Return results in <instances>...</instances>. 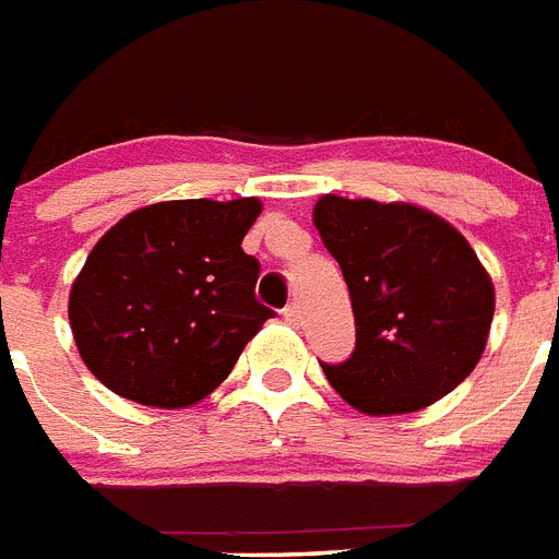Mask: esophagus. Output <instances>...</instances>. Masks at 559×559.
I'll return each instance as SVG.
<instances>
[{
    "mask_svg": "<svg viewBox=\"0 0 559 559\" xmlns=\"http://www.w3.org/2000/svg\"><path fill=\"white\" fill-rule=\"evenodd\" d=\"M283 317H285V323H288V325H300V306H297V302L285 306Z\"/></svg>",
    "mask_w": 559,
    "mask_h": 559,
    "instance_id": "34e87169",
    "label": "esophagus"
}]
</instances>
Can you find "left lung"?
Instances as JSON below:
<instances>
[{
  "label": "left lung",
  "mask_w": 559,
  "mask_h": 559,
  "mask_svg": "<svg viewBox=\"0 0 559 559\" xmlns=\"http://www.w3.org/2000/svg\"><path fill=\"white\" fill-rule=\"evenodd\" d=\"M314 227L349 285L357 346L325 366L337 395L366 415L418 413L453 392L488 346L497 292L448 218L409 202L314 204Z\"/></svg>",
  "instance_id": "left-lung-1"
}]
</instances>
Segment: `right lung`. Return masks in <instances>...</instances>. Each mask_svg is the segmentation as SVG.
Here are the masks:
<instances>
[{"label":"right lung","mask_w":559,"mask_h":559,"mask_svg":"<svg viewBox=\"0 0 559 559\" xmlns=\"http://www.w3.org/2000/svg\"><path fill=\"white\" fill-rule=\"evenodd\" d=\"M259 199H178L138 207L97 239L69 292L88 372L158 409L199 404L225 381L271 311L242 251Z\"/></svg>","instance_id":"right-lung-1"}]
</instances>
